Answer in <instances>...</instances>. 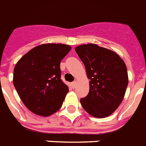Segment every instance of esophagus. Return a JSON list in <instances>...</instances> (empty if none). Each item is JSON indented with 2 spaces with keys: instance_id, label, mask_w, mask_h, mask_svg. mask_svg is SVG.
Wrapping results in <instances>:
<instances>
[{
  "instance_id": "1",
  "label": "esophagus",
  "mask_w": 146,
  "mask_h": 146,
  "mask_svg": "<svg viewBox=\"0 0 146 146\" xmlns=\"http://www.w3.org/2000/svg\"><path fill=\"white\" fill-rule=\"evenodd\" d=\"M76 82H73L71 83V86H72L73 88H74L76 87Z\"/></svg>"
}]
</instances>
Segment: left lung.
Masks as SVG:
<instances>
[{
  "mask_svg": "<svg viewBox=\"0 0 146 146\" xmlns=\"http://www.w3.org/2000/svg\"><path fill=\"white\" fill-rule=\"evenodd\" d=\"M89 79V92L80 100L86 112L95 118H106L124 99L128 85L126 64L113 51L89 43L76 47Z\"/></svg>",
  "mask_w": 146,
  "mask_h": 146,
  "instance_id": "1",
  "label": "left lung"
}]
</instances>
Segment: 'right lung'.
<instances>
[{
  "instance_id": "add662e5",
  "label": "right lung",
  "mask_w": 146,
  "mask_h": 146,
  "mask_svg": "<svg viewBox=\"0 0 146 146\" xmlns=\"http://www.w3.org/2000/svg\"><path fill=\"white\" fill-rule=\"evenodd\" d=\"M71 46L46 43L31 49L13 70V85L31 112L47 117L61 109L69 88L61 79L60 63Z\"/></svg>"
}]
</instances>
